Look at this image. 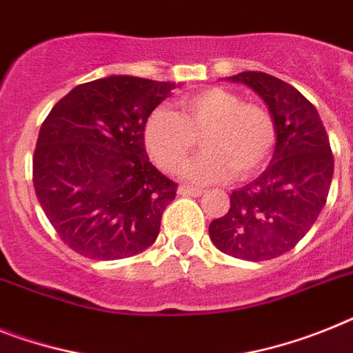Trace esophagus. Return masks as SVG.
<instances>
[{"mask_svg":"<svg viewBox=\"0 0 353 353\" xmlns=\"http://www.w3.org/2000/svg\"><path fill=\"white\" fill-rule=\"evenodd\" d=\"M179 195H190V197H199V195H203L204 190H201V188H192V186H179Z\"/></svg>","mask_w":353,"mask_h":353,"instance_id":"34e87169","label":"esophagus"}]
</instances>
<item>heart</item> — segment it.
Listing matches in <instances>:
<instances>
[{
  "label": "heart",
  "instance_id": "obj_1",
  "mask_svg": "<svg viewBox=\"0 0 353 353\" xmlns=\"http://www.w3.org/2000/svg\"><path fill=\"white\" fill-rule=\"evenodd\" d=\"M199 143L204 152L183 168L192 183H213L233 174L248 179L268 163L276 145V121L259 103L224 88L186 94L177 112L158 109L145 123V149L159 168L177 172Z\"/></svg>",
  "mask_w": 353,
  "mask_h": 353
}]
</instances>
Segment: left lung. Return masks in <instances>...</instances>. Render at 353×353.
<instances>
[{
    "label": "left lung",
    "instance_id": "8db88e82",
    "mask_svg": "<svg viewBox=\"0 0 353 353\" xmlns=\"http://www.w3.org/2000/svg\"><path fill=\"white\" fill-rule=\"evenodd\" d=\"M256 91L276 121V149L265 170L230 197L226 215L210 222L222 253L262 262L291 251L327 203L334 156L318 111L291 84L262 71L230 77Z\"/></svg>",
    "mask_w": 353,
    "mask_h": 353
}]
</instances>
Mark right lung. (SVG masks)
Returning a JSON list of instances; mask_svg holds the SVG:
<instances>
[{
	"label": "right lung",
	"instance_id": "right-lung-1",
	"mask_svg": "<svg viewBox=\"0 0 353 353\" xmlns=\"http://www.w3.org/2000/svg\"><path fill=\"white\" fill-rule=\"evenodd\" d=\"M176 88L129 75L77 85L43 121L34 188L61 241L93 260L129 259L159 233L177 185L149 161L150 112Z\"/></svg>",
	"mask_w": 353,
	"mask_h": 353
}]
</instances>
